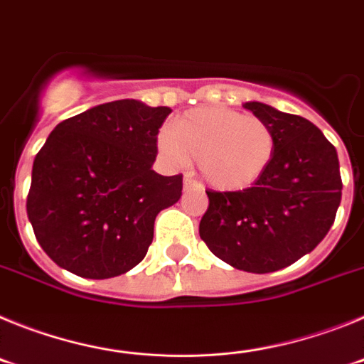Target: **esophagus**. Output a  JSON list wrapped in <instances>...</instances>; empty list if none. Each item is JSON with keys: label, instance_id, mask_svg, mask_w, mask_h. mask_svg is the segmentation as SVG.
Listing matches in <instances>:
<instances>
[{"label": "esophagus", "instance_id": "obj_1", "mask_svg": "<svg viewBox=\"0 0 364 364\" xmlns=\"http://www.w3.org/2000/svg\"><path fill=\"white\" fill-rule=\"evenodd\" d=\"M200 189V184H198L197 180L191 178V176H186L184 178V191H197Z\"/></svg>", "mask_w": 364, "mask_h": 364}]
</instances>
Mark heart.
Listing matches in <instances>:
<instances>
[{"instance_id": "1", "label": "heart", "mask_w": 364, "mask_h": 364, "mask_svg": "<svg viewBox=\"0 0 364 364\" xmlns=\"http://www.w3.org/2000/svg\"><path fill=\"white\" fill-rule=\"evenodd\" d=\"M275 144L268 122L228 107L193 109L159 136V151L169 162L198 160L202 178L218 191H240L259 182Z\"/></svg>"}]
</instances>
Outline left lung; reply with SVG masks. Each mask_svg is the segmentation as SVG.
<instances>
[{
    "mask_svg": "<svg viewBox=\"0 0 364 364\" xmlns=\"http://www.w3.org/2000/svg\"><path fill=\"white\" fill-rule=\"evenodd\" d=\"M244 107L272 125L275 154L264 176L242 191L208 189L198 226L210 252L242 272L269 273L310 253L341 204L339 159L310 120L260 102Z\"/></svg>",
    "mask_w": 364,
    "mask_h": 364,
    "instance_id": "8db88e82",
    "label": "left lung"
}]
</instances>
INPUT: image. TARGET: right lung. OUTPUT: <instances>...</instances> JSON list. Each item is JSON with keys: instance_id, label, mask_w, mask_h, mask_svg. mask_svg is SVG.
<instances>
[{"instance_id": "1", "label": "right lung", "mask_w": 364, "mask_h": 364, "mask_svg": "<svg viewBox=\"0 0 364 364\" xmlns=\"http://www.w3.org/2000/svg\"><path fill=\"white\" fill-rule=\"evenodd\" d=\"M169 112L117 100L54 127L32 164L27 215L60 268L109 279L142 262L154 218L182 195V175L153 171Z\"/></svg>"}]
</instances>
